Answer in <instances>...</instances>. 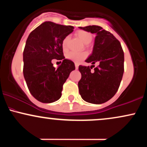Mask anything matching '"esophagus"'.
<instances>
[{
    "instance_id": "esophagus-1",
    "label": "esophagus",
    "mask_w": 147,
    "mask_h": 147,
    "mask_svg": "<svg viewBox=\"0 0 147 147\" xmlns=\"http://www.w3.org/2000/svg\"><path fill=\"white\" fill-rule=\"evenodd\" d=\"M78 68H79V64L77 63H75V68L76 69H78Z\"/></svg>"
}]
</instances>
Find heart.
Wrapping results in <instances>:
<instances>
[{
  "instance_id": "obj_1",
  "label": "heart",
  "mask_w": 147,
  "mask_h": 147,
  "mask_svg": "<svg viewBox=\"0 0 147 147\" xmlns=\"http://www.w3.org/2000/svg\"><path fill=\"white\" fill-rule=\"evenodd\" d=\"M76 35L78 36V38L85 44H88L92 40V36L90 32L84 30H79L76 32ZM68 37H65L62 41V48L63 50H66L68 48ZM87 53L86 52H70L67 54L66 57L69 60H71L75 63H80L84 59L86 58Z\"/></svg>"
}]
</instances>
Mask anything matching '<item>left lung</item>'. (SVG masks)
Listing matches in <instances>:
<instances>
[{
    "instance_id": "left-lung-1",
    "label": "left lung",
    "mask_w": 147,
    "mask_h": 147,
    "mask_svg": "<svg viewBox=\"0 0 147 147\" xmlns=\"http://www.w3.org/2000/svg\"><path fill=\"white\" fill-rule=\"evenodd\" d=\"M80 29L96 33L92 55L87 63H99L93 71L92 66L79 65L82 78L78 82L79 94L86 102L103 104L115 95L124 73V55L120 43L110 32L97 25L79 27Z\"/></svg>"
}]
</instances>
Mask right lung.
<instances>
[{"label": "right lung", "mask_w": 147, "mask_h": 147, "mask_svg": "<svg viewBox=\"0 0 147 147\" xmlns=\"http://www.w3.org/2000/svg\"><path fill=\"white\" fill-rule=\"evenodd\" d=\"M73 29L71 25L46 21L34 30L27 39L23 51V75L30 93L39 102L58 100L63 84L75 69V63L65 59L62 48V41ZM52 59L63 60L57 69L51 63Z\"/></svg>", "instance_id": "obj_1"}]
</instances>
